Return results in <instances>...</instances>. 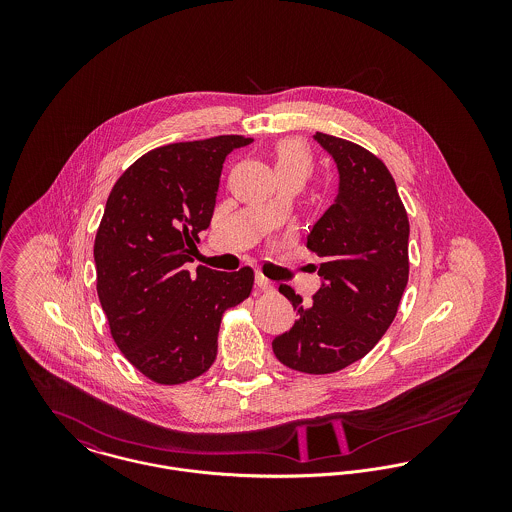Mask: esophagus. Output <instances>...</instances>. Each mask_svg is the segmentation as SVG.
Instances as JSON below:
<instances>
[{"instance_id": "obj_1", "label": "esophagus", "mask_w": 512, "mask_h": 512, "mask_svg": "<svg viewBox=\"0 0 512 512\" xmlns=\"http://www.w3.org/2000/svg\"><path fill=\"white\" fill-rule=\"evenodd\" d=\"M255 284H257V288L263 290V292H272V290H274V284H272L268 278H265L263 274H257V276H255Z\"/></svg>"}]
</instances>
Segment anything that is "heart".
Listing matches in <instances>:
<instances>
[{"label":"heart","instance_id":"heart-1","mask_svg":"<svg viewBox=\"0 0 512 512\" xmlns=\"http://www.w3.org/2000/svg\"><path fill=\"white\" fill-rule=\"evenodd\" d=\"M274 165L278 174L299 172L307 178L313 167L311 151L301 140H282L274 151Z\"/></svg>","mask_w":512,"mask_h":512}]
</instances>
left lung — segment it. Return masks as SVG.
<instances>
[{"label":"left lung","instance_id":"obj_1","mask_svg":"<svg viewBox=\"0 0 512 512\" xmlns=\"http://www.w3.org/2000/svg\"><path fill=\"white\" fill-rule=\"evenodd\" d=\"M334 159L338 195L307 236L322 257L320 288L307 307L290 286L297 320L272 340L282 365L330 374L363 359L397 315L409 280V219L386 165L365 147L317 132Z\"/></svg>","mask_w":512,"mask_h":512}]
</instances>
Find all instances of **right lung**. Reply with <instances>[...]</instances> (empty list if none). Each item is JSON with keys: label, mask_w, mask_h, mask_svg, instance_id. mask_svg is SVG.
I'll list each match as a JSON object with an SVG mask.
<instances>
[{"label": "right lung", "mask_w": 512, "mask_h": 512, "mask_svg": "<svg viewBox=\"0 0 512 512\" xmlns=\"http://www.w3.org/2000/svg\"><path fill=\"white\" fill-rule=\"evenodd\" d=\"M251 142L230 134L157 147L107 197L94 244L99 303L124 357L157 384L209 370L222 313L253 288L249 267L184 268L211 224L226 155Z\"/></svg>", "instance_id": "add662e5"}]
</instances>
